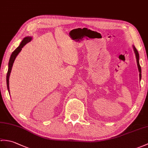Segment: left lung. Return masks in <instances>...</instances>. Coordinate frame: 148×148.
Wrapping results in <instances>:
<instances>
[{"label": "left lung", "instance_id": "1", "mask_svg": "<svg viewBox=\"0 0 148 148\" xmlns=\"http://www.w3.org/2000/svg\"><path fill=\"white\" fill-rule=\"evenodd\" d=\"M133 49L134 51L135 55H136V61H137V67H138V69L139 72V79H141V68H140V64H139V55L138 51H137V49H136V47L133 45Z\"/></svg>", "mask_w": 148, "mask_h": 148}]
</instances>
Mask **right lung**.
Segmentation results:
<instances>
[{
    "mask_svg": "<svg viewBox=\"0 0 148 148\" xmlns=\"http://www.w3.org/2000/svg\"><path fill=\"white\" fill-rule=\"evenodd\" d=\"M32 40V36H27L24 38L23 40L21 41L19 47L17 48V49L13 51L12 53L11 57H10V59L9 61V64H8V73H7V77H6V81H7V87H8V90L9 92V76L10 74H11V70H12V67L13 66V64L14 62V60L16 59V57L18 56V55L22 50V48L26 45L27 43L29 42L31 40Z\"/></svg>",
    "mask_w": 148,
    "mask_h": 148,
    "instance_id": "right-lung-1",
    "label": "right lung"
}]
</instances>
